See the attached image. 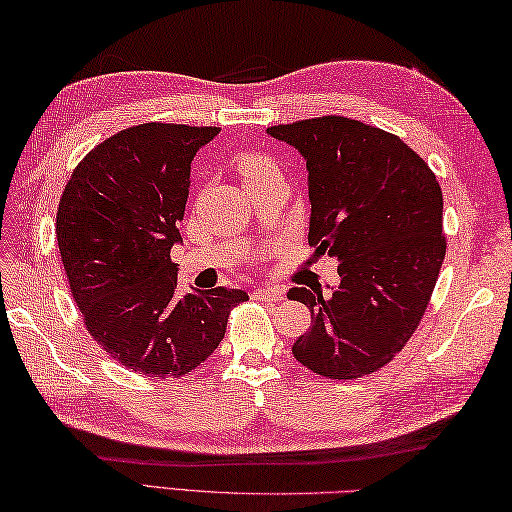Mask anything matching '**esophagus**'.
I'll list each match as a JSON object with an SVG mask.
<instances>
[{
  "mask_svg": "<svg viewBox=\"0 0 512 512\" xmlns=\"http://www.w3.org/2000/svg\"><path fill=\"white\" fill-rule=\"evenodd\" d=\"M254 298H260V300H283L285 298V287L280 285H271V287H258L254 289Z\"/></svg>",
  "mask_w": 512,
  "mask_h": 512,
  "instance_id": "esophagus-1",
  "label": "esophagus"
}]
</instances>
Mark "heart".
Listing matches in <instances>:
<instances>
[{
    "instance_id": "1",
    "label": "heart",
    "mask_w": 512,
    "mask_h": 512,
    "mask_svg": "<svg viewBox=\"0 0 512 512\" xmlns=\"http://www.w3.org/2000/svg\"><path fill=\"white\" fill-rule=\"evenodd\" d=\"M236 168H238V172H241L245 183L254 181V179H258V176L269 174V172H280L278 163L271 159V156L260 154V152H243V154H238Z\"/></svg>"
}]
</instances>
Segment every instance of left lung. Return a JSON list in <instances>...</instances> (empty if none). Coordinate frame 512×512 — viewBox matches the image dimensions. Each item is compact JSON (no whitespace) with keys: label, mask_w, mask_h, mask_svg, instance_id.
<instances>
[{"label":"left lung","mask_w":512,"mask_h":512,"mask_svg":"<svg viewBox=\"0 0 512 512\" xmlns=\"http://www.w3.org/2000/svg\"><path fill=\"white\" fill-rule=\"evenodd\" d=\"M267 132L305 156L309 243L340 263L329 296L289 289L311 309L291 351L322 378H362L398 356L429 307L446 254L442 187L400 137L356 119L327 114Z\"/></svg>","instance_id":"8db88e82"}]
</instances>
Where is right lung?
<instances>
[{"mask_svg":"<svg viewBox=\"0 0 512 512\" xmlns=\"http://www.w3.org/2000/svg\"><path fill=\"white\" fill-rule=\"evenodd\" d=\"M214 125L141 123L95 145L70 174L57 245L70 294L99 347L134 373L181 378L212 356L241 289L179 296L170 249L181 241L190 163Z\"/></svg>","mask_w":512,"mask_h":512,"instance_id":"add662e5","label":"right lung"}]
</instances>
